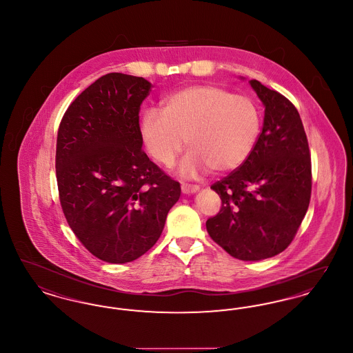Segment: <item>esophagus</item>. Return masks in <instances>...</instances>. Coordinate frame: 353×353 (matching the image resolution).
Instances as JSON below:
<instances>
[{
	"mask_svg": "<svg viewBox=\"0 0 353 353\" xmlns=\"http://www.w3.org/2000/svg\"><path fill=\"white\" fill-rule=\"evenodd\" d=\"M181 190H183L184 194H193V193H196V192L200 190V186H199V185L184 184L181 186Z\"/></svg>",
	"mask_w": 353,
	"mask_h": 353,
	"instance_id": "obj_1",
	"label": "esophagus"
}]
</instances>
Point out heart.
<instances>
[{
	"mask_svg": "<svg viewBox=\"0 0 353 353\" xmlns=\"http://www.w3.org/2000/svg\"><path fill=\"white\" fill-rule=\"evenodd\" d=\"M262 127L259 107L246 95H234L216 84L181 88L163 104V112L150 110L140 121V134L152 159L165 168L180 163L184 179H197L210 169L230 172L252 154Z\"/></svg>",
	"mask_w": 353,
	"mask_h": 353,
	"instance_id": "obj_1",
	"label": "heart"
}]
</instances>
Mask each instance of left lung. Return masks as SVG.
<instances>
[{
	"instance_id": "obj_1",
	"label": "left lung",
	"mask_w": 353,
	"mask_h": 353,
	"mask_svg": "<svg viewBox=\"0 0 353 353\" xmlns=\"http://www.w3.org/2000/svg\"><path fill=\"white\" fill-rule=\"evenodd\" d=\"M265 105L263 128L249 159L212 185L222 206L206 221L210 238L241 261L283 252L311 199V157L302 119L282 94L252 79Z\"/></svg>"
}]
</instances>
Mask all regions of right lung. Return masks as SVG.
<instances>
[{
  "instance_id": "right-lung-1",
  "label": "right lung",
  "mask_w": 353,
  "mask_h": 353,
  "mask_svg": "<svg viewBox=\"0 0 353 353\" xmlns=\"http://www.w3.org/2000/svg\"><path fill=\"white\" fill-rule=\"evenodd\" d=\"M151 87L141 77L105 74L70 104L58 130L65 217L84 248L108 263L148 252L181 194L141 150L139 111Z\"/></svg>"
}]
</instances>
